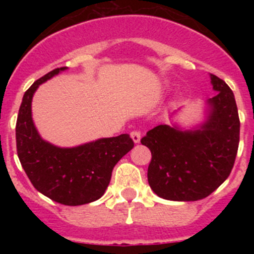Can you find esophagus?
Here are the masks:
<instances>
[{"instance_id": "1", "label": "esophagus", "mask_w": 254, "mask_h": 254, "mask_svg": "<svg viewBox=\"0 0 254 254\" xmlns=\"http://www.w3.org/2000/svg\"><path fill=\"white\" fill-rule=\"evenodd\" d=\"M131 138L133 140L134 143H138L141 140V132L138 131H132L131 132Z\"/></svg>"}]
</instances>
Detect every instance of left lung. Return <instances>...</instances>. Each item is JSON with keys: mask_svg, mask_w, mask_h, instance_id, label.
Here are the masks:
<instances>
[{"mask_svg": "<svg viewBox=\"0 0 254 254\" xmlns=\"http://www.w3.org/2000/svg\"><path fill=\"white\" fill-rule=\"evenodd\" d=\"M216 95L206 100L205 122L190 129L159 125L141 143L151 151L147 181L169 201H198L223 185L234 165L241 122L234 94L210 75Z\"/></svg>", "mask_w": 254, "mask_h": 254, "instance_id": "8db88e82", "label": "left lung"}]
</instances>
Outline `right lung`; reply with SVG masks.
Segmentation results:
<instances>
[{
    "label": "right lung",
    "instance_id": "1",
    "mask_svg": "<svg viewBox=\"0 0 254 254\" xmlns=\"http://www.w3.org/2000/svg\"><path fill=\"white\" fill-rule=\"evenodd\" d=\"M56 68L25 91L16 122V149L26 176L40 193L67 206L90 203L104 194L113 168L129 150V134L60 147L40 137L31 117V100L40 84L64 71Z\"/></svg>",
    "mask_w": 254,
    "mask_h": 254
}]
</instances>
